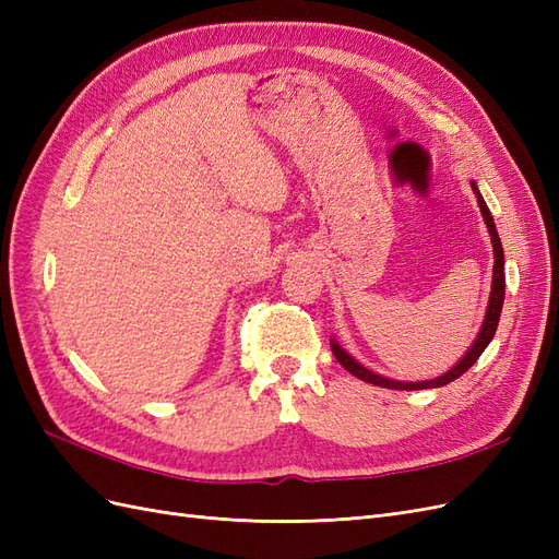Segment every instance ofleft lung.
I'll list each match as a JSON object with an SVG mask.
<instances>
[{"mask_svg": "<svg viewBox=\"0 0 559 559\" xmlns=\"http://www.w3.org/2000/svg\"><path fill=\"white\" fill-rule=\"evenodd\" d=\"M471 189L473 193H476L478 198V207H480V214L485 218V226H487V233L489 238H492V251H495V267H492V292H489V300H487V310H485V321L483 326L478 331V337L476 341L471 343L468 352L464 354V357L456 361L450 370H445L443 376H438L433 380H421V382H401V380H392V378H384L380 373H373V370L366 368L364 364H359L357 359L352 357V354L335 341V337H331V349H333V357L341 361V366L345 370H349V373L354 378H359L364 382H370V384H378V386H384V389H403V392H415V389H436V386H443V384H450L452 380H456L460 376H464L466 370L478 361L480 354L485 352V347L492 343V337L497 333V326H499V317H501V308H503V294H506V275H503V249H501V240H499V233H497V226H495V218L492 214H489L485 200L478 191L476 181H471Z\"/></svg>", "mask_w": 559, "mask_h": 559, "instance_id": "1", "label": "left lung"}]
</instances>
